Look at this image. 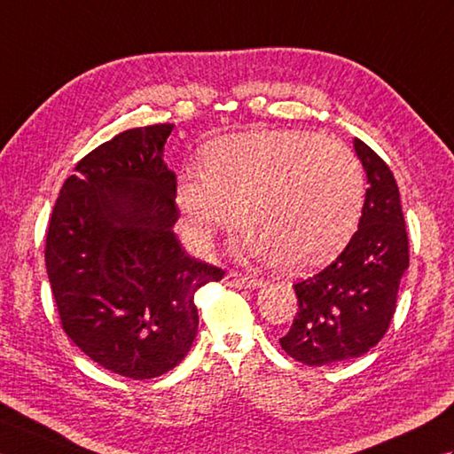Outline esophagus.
Masks as SVG:
<instances>
[{
  "label": "esophagus",
  "mask_w": 454,
  "mask_h": 454,
  "mask_svg": "<svg viewBox=\"0 0 454 454\" xmlns=\"http://www.w3.org/2000/svg\"><path fill=\"white\" fill-rule=\"evenodd\" d=\"M227 286L229 287H245V289H254V287H262L264 286V281L258 279V278H250V276H245V274H239V271L231 270L227 278Z\"/></svg>",
  "instance_id": "obj_1"
}]
</instances>
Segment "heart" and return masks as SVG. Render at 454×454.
<instances>
[{
    "label": "heart",
    "mask_w": 454,
    "mask_h": 454,
    "mask_svg": "<svg viewBox=\"0 0 454 454\" xmlns=\"http://www.w3.org/2000/svg\"><path fill=\"white\" fill-rule=\"evenodd\" d=\"M176 201L196 247H209L239 215L248 253L297 274L326 264L354 237L365 175L354 151L336 139L250 129L214 139L201 173L180 175Z\"/></svg>",
    "instance_id": "obj_1"
}]
</instances>
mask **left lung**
I'll return each instance as SVG.
<instances>
[{
  "mask_svg": "<svg viewBox=\"0 0 454 454\" xmlns=\"http://www.w3.org/2000/svg\"><path fill=\"white\" fill-rule=\"evenodd\" d=\"M354 147L369 184L359 227L330 266L294 286L297 312L279 338L287 356L310 367L359 357L379 344L410 264L395 175L361 139H354Z\"/></svg>",
  "mask_w": 454,
  "mask_h": 454,
  "instance_id": "1",
  "label": "left lung"
}]
</instances>
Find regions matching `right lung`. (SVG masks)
Returning <instances> with one entry per match:
<instances>
[{
    "label": "right lung",
    "instance_id": "1",
    "mask_svg": "<svg viewBox=\"0 0 454 454\" xmlns=\"http://www.w3.org/2000/svg\"><path fill=\"white\" fill-rule=\"evenodd\" d=\"M175 124L126 129L74 168L50 217L46 271L74 344L134 380L176 367L198 332L194 294L225 271L186 254L173 225L176 175L163 160Z\"/></svg>",
    "mask_w": 454,
    "mask_h": 454
}]
</instances>
